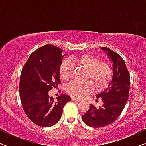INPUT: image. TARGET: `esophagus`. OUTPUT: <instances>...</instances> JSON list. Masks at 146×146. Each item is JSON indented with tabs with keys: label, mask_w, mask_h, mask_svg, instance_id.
<instances>
[{
	"label": "esophagus",
	"mask_w": 146,
	"mask_h": 146,
	"mask_svg": "<svg viewBox=\"0 0 146 146\" xmlns=\"http://www.w3.org/2000/svg\"><path fill=\"white\" fill-rule=\"evenodd\" d=\"M72 101H76V102H80L81 101L80 99H78V98H74V97L72 98Z\"/></svg>",
	"instance_id": "34e87169"
}]
</instances>
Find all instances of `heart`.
Instances as JSON below:
<instances>
[{"instance_id": "1", "label": "heart", "mask_w": 146, "mask_h": 146, "mask_svg": "<svg viewBox=\"0 0 146 146\" xmlns=\"http://www.w3.org/2000/svg\"><path fill=\"white\" fill-rule=\"evenodd\" d=\"M73 62L87 69L86 79L89 80L80 82H72L67 86L66 91L70 95L81 98L92 92L94 88L102 90L106 88L112 79L113 68L107 62H100L98 56L86 53L72 59ZM74 71V66L69 60H66L60 68L61 78L67 81L70 78Z\"/></svg>"}]
</instances>
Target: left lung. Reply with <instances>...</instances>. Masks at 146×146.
<instances>
[{"label":"left lung","mask_w":146,"mask_h":146,"mask_svg":"<svg viewBox=\"0 0 146 146\" xmlns=\"http://www.w3.org/2000/svg\"><path fill=\"white\" fill-rule=\"evenodd\" d=\"M101 49L112 61L113 76L107 88L96 96L102 98V106L96 108L90 104L88 111L82 116L84 122L92 127L106 126L116 120L124 108L129 92L130 77L124 60L108 48Z\"/></svg>","instance_id":"obj_1"}]
</instances>
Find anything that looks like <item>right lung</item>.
Wrapping results in <instances>:
<instances>
[{
  "mask_svg": "<svg viewBox=\"0 0 146 146\" xmlns=\"http://www.w3.org/2000/svg\"><path fill=\"white\" fill-rule=\"evenodd\" d=\"M62 50L46 44L36 50L24 66L20 78L19 92L23 110L36 125L50 127L61 118L62 108L71 98L65 94L54 101L48 92L60 84V68Z\"/></svg>",
  "mask_w": 146,
  "mask_h": 146,
  "instance_id": "obj_1",
  "label": "right lung"
}]
</instances>
